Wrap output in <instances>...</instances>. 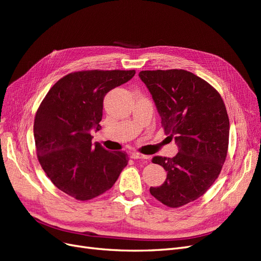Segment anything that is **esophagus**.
Wrapping results in <instances>:
<instances>
[{"label": "esophagus", "mask_w": 261, "mask_h": 261, "mask_svg": "<svg viewBox=\"0 0 261 261\" xmlns=\"http://www.w3.org/2000/svg\"><path fill=\"white\" fill-rule=\"evenodd\" d=\"M130 156L133 158V159H141V160H147V159H149V155L141 154V153H138V152H133V153L130 154Z\"/></svg>", "instance_id": "1"}]
</instances>
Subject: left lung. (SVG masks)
I'll list each match as a JSON object with an SVG mask.
<instances>
[{"instance_id": "8db88e82", "label": "left lung", "mask_w": 261, "mask_h": 261, "mask_svg": "<svg viewBox=\"0 0 261 261\" xmlns=\"http://www.w3.org/2000/svg\"><path fill=\"white\" fill-rule=\"evenodd\" d=\"M139 77L178 148L175 156L152 159L167 178L150 194L168 207L184 206L206 193L223 167L230 133L224 102L211 85L184 69L141 70Z\"/></svg>"}]
</instances>
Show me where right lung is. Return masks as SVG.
<instances>
[{"instance_id": "right-lung-1", "label": "right lung", "mask_w": 261, "mask_h": 261, "mask_svg": "<svg viewBox=\"0 0 261 261\" xmlns=\"http://www.w3.org/2000/svg\"><path fill=\"white\" fill-rule=\"evenodd\" d=\"M135 73L96 69L68 74L38 109L34 123L38 160L52 183L77 200L109 191L127 165V154L92 145L90 133L101 129L106 94Z\"/></svg>"}]
</instances>
